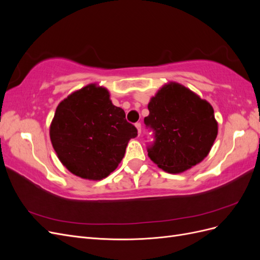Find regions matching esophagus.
Listing matches in <instances>:
<instances>
[{
	"mask_svg": "<svg viewBox=\"0 0 260 260\" xmlns=\"http://www.w3.org/2000/svg\"><path fill=\"white\" fill-rule=\"evenodd\" d=\"M136 127H137V129H138V135L140 136V135H141V123H140V122H137V123H136Z\"/></svg>",
	"mask_w": 260,
	"mask_h": 260,
	"instance_id": "1",
	"label": "esophagus"
}]
</instances>
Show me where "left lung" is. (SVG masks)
Wrapping results in <instances>:
<instances>
[{
  "label": "left lung",
  "mask_w": 260,
  "mask_h": 260,
  "mask_svg": "<svg viewBox=\"0 0 260 260\" xmlns=\"http://www.w3.org/2000/svg\"><path fill=\"white\" fill-rule=\"evenodd\" d=\"M144 118L153 141L147 153L157 166L178 174L201 162L214 144L218 124L206 101L179 83L165 85L148 103Z\"/></svg>",
  "instance_id": "1"
}]
</instances>
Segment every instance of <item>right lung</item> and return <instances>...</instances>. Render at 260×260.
Listing matches in <instances>:
<instances>
[{
  "instance_id": "add662e5",
  "label": "right lung",
  "mask_w": 260,
  "mask_h": 260,
  "mask_svg": "<svg viewBox=\"0 0 260 260\" xmlns=\"http://www.w3.org/2000/svg\"><path fill=\"white\" fill-rule=\"evenodd\" d=\"M138 130L104 88L89 84L60 102L50 128L53 147L74 175L101 180L113 172Z\"/></svg>"
}]
</instances>
